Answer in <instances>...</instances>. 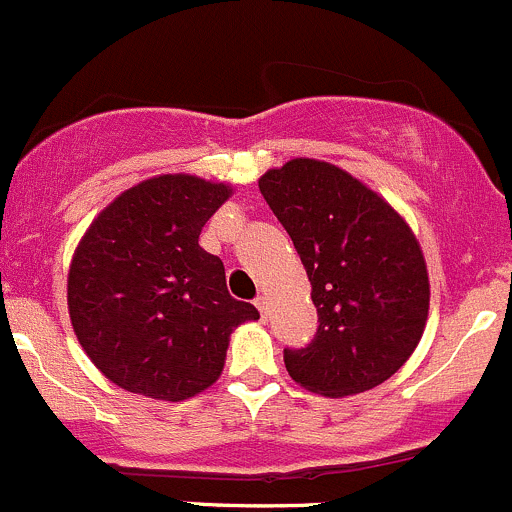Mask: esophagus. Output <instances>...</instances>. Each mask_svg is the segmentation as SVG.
<instances>
[{"label":"esophagus","instance_id":"obj_1","mask_svg":"<svg viewBox=\"0 0 512 512\" xmlns=\"http://www.w3.org/2000/svg\"><path fill=\"white\" fill-rule=\"evenodd\" d=\"M254 303H256V308H258V311H261V316L266 318V316H268V298H266V296H258Z\"/></svg>","mask_w":512,"mask_h":512}]
</instances>
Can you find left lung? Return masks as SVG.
Returning a JSON list of instances; mask_svg holds the SVG:
<instances>
[{
	"mask_svg": "<svg viewBox=\"0 0 512 512\" xmlns=\"http://www.w3.org/2000/svg\"><path fill=\"white\" fill-rule=\"evenodd\" d=\"M311 281L318 331L283 351L298 386L328 398L371 391L421 343L428 321L426 258L401 214L341 166L291 159L258 179Z\"/></svg>",
	"mask_w": 512,
	"mask_h": 512,
	"instance_id": "1",
	"label": "left lung"
}]
</instances>
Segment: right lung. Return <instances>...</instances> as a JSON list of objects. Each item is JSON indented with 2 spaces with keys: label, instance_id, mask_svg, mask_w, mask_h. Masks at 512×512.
<instances>
[{
  "label": "right lung",
  "instance_id": "add662e5",
  "mask_svg": "<svg viewBox=\"0 0 512 512\" xmlns=\"http://www.w3.org/2000/svg\"><path fill=\"white\" fill-rule=\"evenodd\" d=\"M231 194L201 176H154L116 196L79 241L69 318L91 363L124 391L171 403L206 391L231 333L258 318L231 298L221 258L199 246Z\"/></svg>",
  "mask_w": 512,
  "mask_h": 512
}]
</instances>
